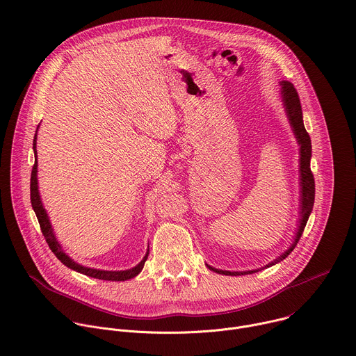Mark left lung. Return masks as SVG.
Here are the masks:
<instances>
[{
  "instance_id": "left-lung-1",
  "label": "left lung",
  "mask_w": 356,
  "mask_h": 356,
  "mask_svg": "<svg viewBox=\"0 0 356 356\" xmlns=\"http://www.w3.org/2000/svg\"><path fill=\"white\" fill-rule=\"evenodd\" d=\"M282 99H283V105H285L289 122L293 127V131L296 134V138L300 145V185H302V219H300V226L295 238V243L292 244V247L283 252L277 259L272 261L270 264H268L265 268H269L277 262H280L282 259H285L296 247V244L299 243L303 230L306 227V223L309 220L310 213L313 210V204H314V193H316V186H314V177L313 172L310 170V157H312V140L309 133L306 131V127L303 124V113H302V105H300V98L299 94L296 91V88L293 87L292 83L288 81H282ZM209 266V265H207ZM209 269L215 270L218 273H223V275H232V276H237V275H245V273H254L258 272L259 269L255 270H247V272H230V270H219L216 268L209 266Z\"/></svg>"
}]
</instances>
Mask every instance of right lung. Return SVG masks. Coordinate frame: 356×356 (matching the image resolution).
<instances>
[{
	"mask_svg": "<svg viewBox=\"0 0 356 356\" xmlns=\"http://www.w3.org/2000/svg\"><path fill=\"white\" fill-rule=\"evenodd\" d=\"M33 150H35V157H38L36 156V134L33 137ZM36 172H38V161L35 160V164H33V168H32V174H31V202H32V207H33V210L36 213V218L39 220L40 230H42V233H43V236L46 238V243L49 244L51 252L57 257V259H60L70 269H74V270H77L80 273H84V275L91 276V277L102 279V280H127V279H131V277H134L136 275H138L141 272V269H143L145 262H146V259L149 257V251L145 255L143 261H141L137 266H134L131 269H127V270H99V269L86 268V266L74 262L68 255H65L63 252L60 244L57 243L54 234H53L51 225H50L49 218L46 215V210L43 209V204H42V200H40V196H39V191H38V177H36Z\"/></svg>",
	"mask_w": 356,
	"mask_h": 356,
	"instance_id": "1",
	"label": "right lung"
}]
</instances>
